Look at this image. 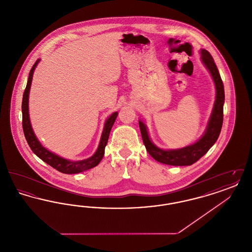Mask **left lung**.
Masks as SVG:
<instances>
[{
    "instance_id": "obj_1",
    "label": "left lung",
    "mask_w": 252,
    "mask_h": 252,
    "mask_svg": "<svg viewBox=\"0 0 252 252\" xmlns=\"http://www.w3.org/2000/svg\"><path fill=\"white\" fill-rule=\"evenodd\" d=\"M201 59L205 66L208 68L209 72H211L216 88L215 107L203 137L195 144L181 149L161 150L152 144L148 137V133L145 126L142 122H139L145 148L148 151V153L158 162L174 166L192 165V163L196 162L201 157H203L209 151V149L215 144L219 137L223 125V105L225 100L224 85L214 59L207 50L201 51Z\"/></svg>"
}]
</instances>
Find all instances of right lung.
Returning <instances> with one entry per match:
<instances>
[{
	"label": "right lung",
	"instance_id": "1",
	"mask_svg": "<svg viewBox=\"0 0 252 252\" xmlns=\"http://www.w3.org/2000/svg\"><path fill=\"white\" fill-rule=\"evenodd\" d=\"M39 60H36L35 64L33 65L32 69L29 72V77L26 88L24 90V96H23V104H22V111H23V128H24V136L25 139L28 143V145L30 146L31 150L36 154V156L39 158H41L43 161H45L47 164L56 170L60 171L61 173L64 174H76L80 173L86 170H89L91 168L95 167L98 165V163L101 161L102 158L104 156L105 153V147L108 144V136L111 130V127L116 120V117L118 115V112H114L109 118H108L104 127V131L101 137V141L98 146V149L95 152V154L93 157H91L88 159L80 160V161H71L67 160L65 158H62L60 157L57 156L53 154L52 152L45 149L39 142L33 132V129L31 127V124L29 120V114H28V96H29V91H30V86L32 82V77L34 70L36 68V64L38 63Z\"/></svg>",
	"mask_w": 252,
	"mask_h": 252
}]
</instances>
